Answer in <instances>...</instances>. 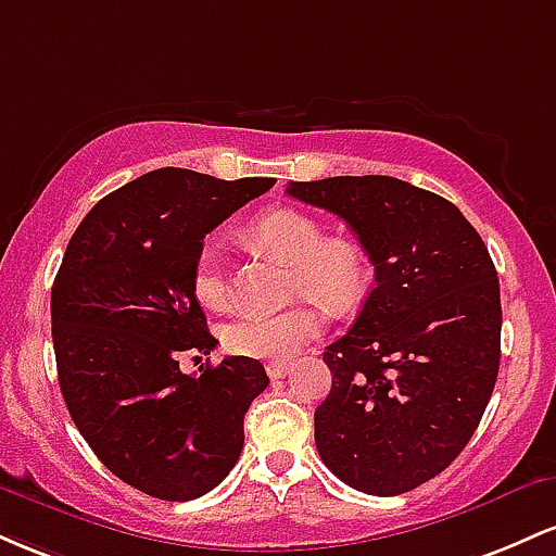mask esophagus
<instances>
[{
  "label": "esophagus",
  "mask_w": 556,
  "mask_h": 556,
  "mask_svg": "<svg viewBox=\"0 0 556 556\" xmlns=\"http://www.w3.org/2000/svg\"><path fill=\"white\" fill-rule=\"evenodd\" d=\"M290 363H285V361H271L269 366H266V374H269V379H285L287 374H290Z\"/></svg>",
  "instance_id": "34e87169"
}]
</instances>
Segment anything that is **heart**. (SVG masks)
<instances>
[{"label":"heart","instance_id":"heart-1","mask_svg":"<svg viewBox=\"0 0 556 556\" xmlns=\"http://www.w3.org/2000/svg\"><path fill=\"white\" fill-rule=\"evenodd\" d=\"M251 240L295 266V292L327 303L334 311L353 308L371 285V261L361 242L350 238H324L321 222L295 208H271L248 227ZM193 295L203 308L227 305L229 285L225 258L216 242H203L195 253ZM327 316L316 300L305 298L282 311H240L222 324V348L242 358H292L303 344L324 331Z\"/></svg>","mask_w":556,"mask_h":556}]
</instances>
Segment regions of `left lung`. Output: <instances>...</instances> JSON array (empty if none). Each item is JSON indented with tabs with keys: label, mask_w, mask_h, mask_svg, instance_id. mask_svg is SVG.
<instances>
[{
	"label": "left lung",
	"mask_w": 556,
	"mask_h": 556,
	"mask_svg": "<svg viewBox=\"0 0 556 556\" xmlns=\"http://www.w3.org/2000/svg\"><path fill=\"white\" fill-rule=\"evenodd\" d=\"M358 235L376 285L331 342L316 450L348 486L394 496L439 476L481 424L500 374V279L455 203L397 177L290 182Z\"/></svg>",
	"instance_id": "left-lung-1"
}]
</instances>
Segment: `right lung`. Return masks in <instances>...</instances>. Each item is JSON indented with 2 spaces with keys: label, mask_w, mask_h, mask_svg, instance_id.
I'll list each match as a JSON object with an SVG mask.
<instances>
[{
  "label": "right lung",
  "mask_w": 556,
  "mask_h": 556,
  "mask_svg": "<svg viewBox=\"0 0 556 556\" xmlns=\"http://www.w3.org/2000/svg\"><path fill=\"white\" fill-rule=\"evenodd\" d=\"M271 185L177 167L140 175L88 212L56 271L52 337L70 418L119 481L156 500L219 486L245 442L242 418L269 387L256 358L188 376L180 355L216 348L190 287L203 238Z\"/></svg>",
  "instance_id": "right-lung-1"
}]
</instances>
